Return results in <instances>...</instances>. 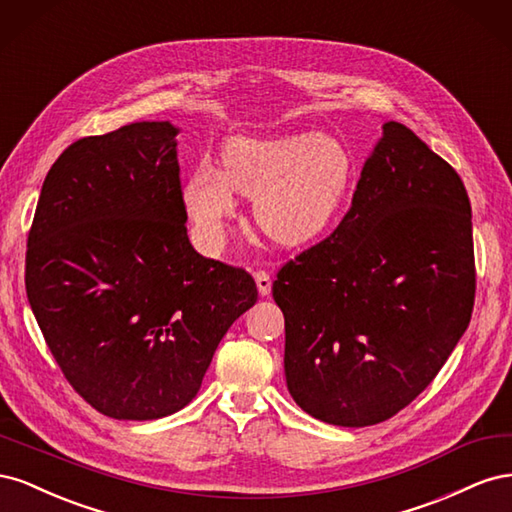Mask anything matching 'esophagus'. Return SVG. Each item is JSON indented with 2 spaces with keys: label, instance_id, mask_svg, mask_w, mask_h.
Returning <instances> with one entry per match:
<instances>
[{
  "label": "esophagus",
  "instance_id": "esophagus-1",
  "mask_svg": "<svg viewBox=\"0 0 512 512\" xmlns=\"http://www.w3.org/2000/svg\"><path fill=\"white\" fill-rule=\"evenodd\" d=\"M254 280H256L260 297H267V294L271 292V275L267 271H256Z\"/></svg>",
  "mask_w": 512,
  "mask_h": 512
}]
</instances>
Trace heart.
I'll list each match as a JSON object with an SVG mask.
<instances>
[{
    "mask_svg": "<svg viewBox=\"0 0 512 512\" xmlns=\"http://www.w3.org/2000/svg\"><path fill=\"white\" fill-rule=\"evenodd\" d=\"M354 183L350 147L331 134L232 136L222 173L196 166L183 203L200 239L218 245L235 215V192L254 198L252 215L265 237L282 247L320 239L344 211Z\"/></svg>",
    "mask_w": 512,
    "mask_h": 512,
    "instance_id": "b5f03b06",
    "label": "heart"
}]
</instances>
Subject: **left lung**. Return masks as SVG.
I'll return each mask as SVG.
<instances>
[{"label":"left lung","instance_id":"left-lung-1","mask_svg":"<svg viewBox=\"0 0 512 512\" xmlns=\"http://www.w3.org/2000/svg\"><path fill=\"white\" fill-rule=\"evenodd\" d=\"M474 292L463 181L404 123H384L344 220L273 282L292 399L339 427L395 416L466 333Z\"/></svg>","mask_w":512,"mask_h":512}]
</instances>
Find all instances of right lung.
<instances>
[{"instance_id": "1", "label": "right lung", "mask_w": 512, "mask_h": 512, "mask_svg": "<svg viewBox=\"0 0 512 512\" xmlns=\"http://www.w3.org/2000/svg\"><path fill=\"white\" fill-rule=\"evenodd\" d=\"M170 121L72 143L42 183L25 290L72 389L119 421L188 406L258 290L188 239Z\"/></svg>"}]
</instances>
